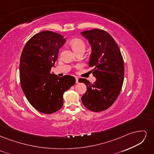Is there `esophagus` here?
<instances>
[{"label":"esophagus","instance_id":"esophagus-1","mask_svg":"<svg viewBox=\"0 0 154 154\" xmlns=\"http://www.w3.org/2000/svg\"><path fill=\"white\" fill-rule=\"evenodd\" d=\"M76 83H78V78H76Z\"/></svg>","mask_w":154,"mask_h":154}]
</instances>
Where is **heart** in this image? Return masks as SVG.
I'll return each mask as SVG.
<instances>
[{
	"label": "heart",
	"mask_w": 154,
	"mask_h": 154,
	"mask_svg": "<svg viewBox=\"0 0 154 154\" xmlns=\"http://www.w3.org/2000/svg\"><path fill=\"white\" fill-rule=\"evenodd\" d=\"M70 45H71V47L72 48V49L75 53H77L78 51H85V49L86 48V45L84 42L79 38L72 40L71 42Z\"/></svg>",
	"instance_id": "obj_1"
}]
</instances>
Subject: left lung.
Masks as SVG:
<instances>
[{"instance_id":"8db88e82","label":"left lung","mask_w":154,"mask_h":154,"mask_svg":"<svg viewBox=\"0 0 154 154\" xmlns=\"http://www.w3.org/2000/svg\"><path fill=\"white\" fill-rule=\"evenodd\" d=\"M91 47L88 66L96 80L91 83L85 78L87 91L82 97V103L93 112L103 111L112 105L122 90L124 79V62L117 43L105 31L94 29L81 32Z\"/></svg>"}]
</instances>
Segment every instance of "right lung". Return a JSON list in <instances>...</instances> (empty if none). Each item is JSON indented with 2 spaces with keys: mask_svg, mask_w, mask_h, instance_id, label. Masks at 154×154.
<instances>
[{
  "mask_svg": "<svg viewBox=\"0 0 154 154\" xmlns=\"http://www.w3.org/2000/svg\"><path fill=\"white\" fill-rule=\"evenodd\" d=\"M66 41L57 32L42 31L29 40L21 53L22 89L30 104L40 112L49 114L59 110L63 106V93L76 82L72 76L59 77L51 73L59 49Z\"/></svg>",
  "mask_w": 154,
  "mask_h": 154,
  "instance_id": "add662e5",
  "label": "right lung"
}]
</instances>
